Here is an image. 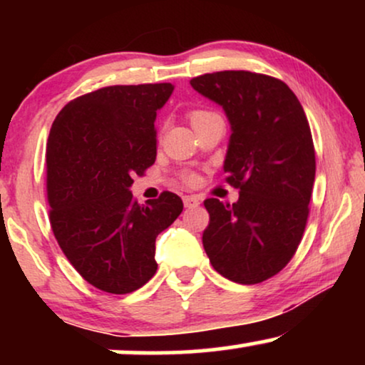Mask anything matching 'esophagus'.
I'll list each match as a JSON object with an SVG mask.
<instances>
[{
  "instance_id": "obj_1",
  "label": "esophagus",
  "mask_w": 365,
  "mask_h": 365,
  "mask_svg": "<svg viewBox=\"0 0 365 365\" xmlns=\"http://www.w3.org/2000/svg\"><path fill=\"white\" fill-rule=\"evenodd\" d=\"M182 202H184V206H186V207H197L199 204H201L199 197H196V196H184Z\"/></svg>"
}]
</instances>
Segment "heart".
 Returning a JSON list of instances; mask_svg holds the SVG:
<instances>
[{"mask_svg":"<svg viewBox=\"0 0 365 365\" xmlns=\"http://www.w3.org/2000/svg\"><path fill=\"white\" fill-rule=\"evenodd\" d=\"M214 113L207 111V109H194V111L189 113V119H191V124H196L201 121V119H206L209 116H212ZM182 181L186 184H194L197 181V174L192 173V171H187L182 174Z\"/></svg>","mask_w":365,"mask_h":365,"instance_id":"obj_1","label":"heart"}]
</instances>
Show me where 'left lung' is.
<instances>
[{"instance_id": "obj_1", "label": "left lung", "mask_w": 365, "mask_h": 365, "mask_svg": "<svg viewBox=\"0 0 365 365\" xmlns=\"http://www.w3.org/2000/svg\"><path fill=\"white\" fill-rule=\"evenodd\" d=\"M191 86L227 114L232 134L224 171L239 189L234 204L204 201V251L229 281L259 284L287 266L307 224L316 151L306 113L291 88L267 74L207 73Z\"/></svg>"}]
</instances>
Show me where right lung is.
<instances>
[{
	"mask_svg": "<svg viewBox=\"0 0 365 365\" xmlns=\"http://www.w3.org/2000/svg\"><path fill=\"white\" fill-rule=\"evenodd\" d=\"M171 83L106 86L69 101L46 146L54 237L84 281L129 294L158 271L156 237L182 212L178 194L138 204L129 187L156 161V111Z\"/></svg>",
	"mask_w": 365,
	"mask_h": 365,
	"instance_id": "1",
	"label": "right lung"
}]
</instances>
